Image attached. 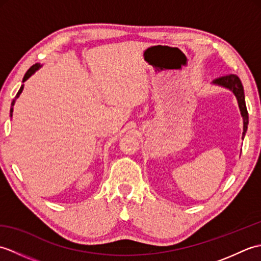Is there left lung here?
Segmentation results:
<instances>
[{
    "label": "left lung",
    "mask_w": 261,
    "mask_h": 261,
    "mask_svg": "<svg viewBox=\"0 0 261 261\" xmlns=\"http://www.w3.org/2000/svg\"><path fill=\"white\" fill-rule=\"evenodd\" d=\"M213 84L229 88V90L233 92V94L236 95L238 99V104H239L241 115L243 118V132H242V139H243V137H245L248 129L249 118H248V111H247L246 101H245V92H243V86L240 79L234 74H230V75H225L216 79L215 81H213Z\"/></svg>",
    "instance_id": "left-lung-1"
}]
</instances>
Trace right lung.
Masks as SVG:
<instances>
[{
  "label": "right lung",
  "mask_w": 261,
  "mask_h": 261,
  "mask_svg": "<svg viewBox=\"0 0 261 261\" xmlns=\"http://www.w3.org/2000/svg\"><path fill=\"white\" fill-rule=\"evenodd\" d=\"M39 68H40V64H35L33 66H31V67L28 69V71L25 73V75H24V77H23V81L22 82H25L28 79H29V77L35 73L36 70H38ZM22 90H23V85H21V87H20V90H19V92H18V94H16V96H15V98L16 97H19V95L20 94L22 93ZM14 102H15V99H13V102H12V104H11V110H10V113H11V116H12V112H13V105H14Z\"/></svg>",
  "instance_id": "add662e5"
}]
</instances>
